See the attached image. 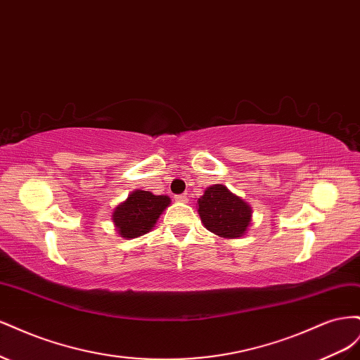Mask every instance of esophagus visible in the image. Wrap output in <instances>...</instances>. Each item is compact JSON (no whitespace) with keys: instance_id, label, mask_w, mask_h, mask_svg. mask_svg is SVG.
Listing matches in <instances>:
<instances>
[{"instance_id":"esophagus-1","label":"esophagus","mask_w":360,"mask_h":360,"mask_svg":"<svg viewBox=\"0 0 360 360\" xmlns=\"http://www.w3.org/2000/svg\"><path fill=\"white\" fill-rule=\"evenodd\" d=\"M176 201H180V202H188V195H176Z\"/></svg>"}]
</instances>
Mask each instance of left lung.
Listing matches in <instances>:
<instances>
[{
	"label": "left lung",
	"mask_w": 360,
	"mask_h": 360,
	"mask_svg": "<svg viewBox=\"0 0 360 360\" xmlns=\"http://www.w3.org/2000/svg\"><path fill=\"white\" fill-rule=\"evenodd\" d=\"M198 213L207 230L226 238L243 236L252 216L249 204L224 184L207 188L198 200Z\"/></svg>",
	"instance_id": "obj_1"
}]
</instances>
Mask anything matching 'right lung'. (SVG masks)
Here are the masks:
<instances>
[{"instance_id": "1", "label": "right lung", "mask_w": 360, "mask_h": 360, "mask_svg": "<svg viewBox=\"0 0 360 360\" xmlns=\"http://www.w3.org/2000/svg\"><path fill=\"white\" fill-rule=\"evenodd\" d=\"M169 204L171 200L167 195H153L148 191L132 192L112 213L117 231L124 238L148 233Z\"/></svg>"}]
</instances>
